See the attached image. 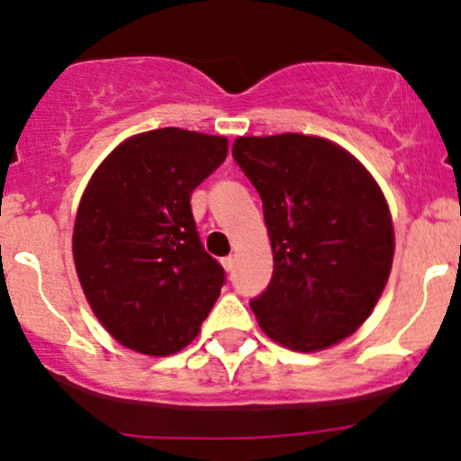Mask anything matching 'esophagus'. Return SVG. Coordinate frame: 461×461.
Here are the masks:
<instances>
[{
    "label": "esophagus",
    "mask_w": 461,
    "mask_h": 461,
    "mask_svg": "<svg viewBox=\"0 0 461 461\" xmlns=\"http://www.w3.org/2000/svg\"><path fill=\"white\" fill-rule=\"evenodd\" d=\"M221 264H223V268L227 273H231L234 271V264H236V260L231 256H227V258H223V260H221Z\"/></svg>",
    "instance_id": "34e87169"
}]
</instances>
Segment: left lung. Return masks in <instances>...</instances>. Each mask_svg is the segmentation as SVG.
I'll use <instances>...</instances> for the list:
<instances>
[{"label": "left lung", "mask_w": 461, "mask_h": 461, "mask_svg": "<svg viewBox=\"0 0 461 461\" xmlns=\"http://www.w3.org/2000/svg\"><path fill=\"white\" fill-rule=\"evenodd\" d=\"M262 197L273 279L251 310L279 345L314 353L356 333L388 284L394 227L368 168L308 134L238 136L231 147Z\"/></svg>", "instance_id": "left-lung-1"}]
</instances>
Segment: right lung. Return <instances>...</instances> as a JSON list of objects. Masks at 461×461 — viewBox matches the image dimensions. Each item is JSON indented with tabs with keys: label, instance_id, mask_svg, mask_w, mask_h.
Listing matches in <instances>:
<instances>
[{
	"label": "right lung",
	"instance_id": "right-lung-1",
	"mask_svg": "<svg viewBox=\"0 0 461 461\" xmlns=\"http://www.w3.org/2000/svg\"><path fill=\"white\" fill-rule=\"evenodd\" d=\"M227 158L225 136L179 128L125 139L95 168L73 225L93 314L119 345L164 357L197 338L223 285L190 194Z\"/></svg>",
	"mask_w": 461,
	"mask_h": 461
}]
</instances>
